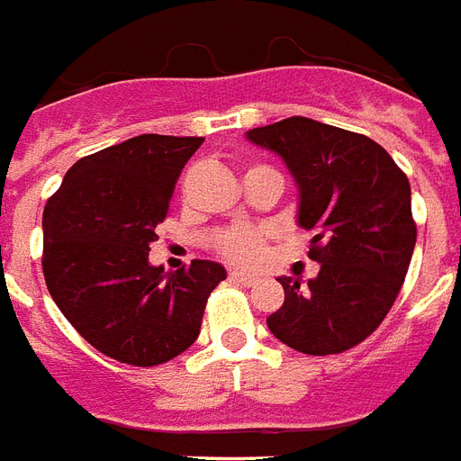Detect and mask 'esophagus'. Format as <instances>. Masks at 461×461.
I'll use <instances>...</instances> for the list:
<instances>
[{
	"label": "esophagus",
	"mask_w": 461,
	"mask_h": 461,
	"mask_svg": "<svg viewBox=\"0 0 461 461\" xmlns=\"http://www.w3.org/2000/svg\"><path fill=\"white\" fill-rule=\"evenodd\" d=\"M230 279L238 284H243V286H252V284H258L259 279L255 275H248V272H238V269H233L230 272Z\"/></svg>",
	"instance_id": "34e87169"
}]
</instances>
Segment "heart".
I'll return each instance as SVG.
<instances>
[{"label": "heart", "mask_w": 461, "mask_h": 461, "mask_svg": "<svg viewBox=\"0 0 461 461\" xmlns=\"http://www.w3.org/2000/svg\"><path fill=\"white\" fill-rule=\"evenodd\" d=\"M269 235L272 233L265 226L233 223V226L218 230L216 238H213V248L221 258L233 262V265H255L265 255Z\"/></svg>", "instance_id": "b5f03b06"}]
</instances>
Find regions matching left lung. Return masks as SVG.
<instances>
[{
	"mask_svg": "<svg viewBox=\"0 0 461 461\" xmlns=\"http://www.w3.org/2000/svg\"><path fill=\"white\" fill-rule=\"evenodd\" d=\"M276 152L299 186V226L313 230L316 279L279 276L275 338L303 355H338L382 325L399 296L415 248L411 185L382 145L362 133L292 116L248 131Z\"/></svg>",
	"mask_w": 461,
	"mask_h": 461,
	"instance_id": "8db88e82",
	"label": "left lung"
}]
</instances>
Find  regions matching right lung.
<instances>
[{"label":"right lung","instance_id":"add662e5","mask_svg":"<svg viewBox=\"0 0 461 461\" xmlns=\"http://www.w3.org/2000/svg\"><path fill=\"white\" fill-rule=\"evenodd\" d=\"M203 138L143 133L68 169L43 211V276L72 328L123 365L182 355L226 269L211 259L165 272L148 262L179 172Z\"/></svg>","mask_w":461,"mask_h":461}]
</instances>
